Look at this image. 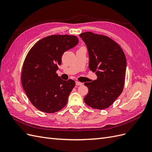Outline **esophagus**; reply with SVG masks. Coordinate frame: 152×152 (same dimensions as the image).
<instances>
[{"instance_id": "obj_1", "label": "esophagus", "mask_w": 152, "mask_h": 152, "mask_svg": "<svg viewBox=\"0 0 152 152\" xmlns=\"http://www.w3.org/2000/svg\"><path fill=\"white\" fill-rule=\"evenodd\" d=\"M75 84H76L77 86H82V82H79V81H76V82H75Z\"/></svg>"}]
</instances>
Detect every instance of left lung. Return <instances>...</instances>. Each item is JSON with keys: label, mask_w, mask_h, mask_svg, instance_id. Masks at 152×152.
Returning a JSON list of instances; mask_svg holds the SVG:
<instances>
[{"label": "left lung", "mask_w": 152, "mask_h": 152, "mask_svg": "<svg viewBox=\"0 0 152 152\" xmlns=\"http://www.w3.org/2000/svg\"><path fill=\"white\" fill-rule=\"evenodd\" d=\"M79 36L88 49L89 68L97 75L96 80L84 83L89 91L84 100L91 108L105 109L123 91L127 65L125 54L120 45L107 36L90 31Z\"/></svg>", "instance_id": "1"}]
</instances>
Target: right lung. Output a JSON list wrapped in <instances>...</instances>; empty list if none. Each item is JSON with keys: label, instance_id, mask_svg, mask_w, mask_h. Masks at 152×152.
I'll list each match as a JSON object with an SVG mask.
<instances>
[{"label": "right lung", "instance_id": "right-lung-1", "mask_svg": "<svg viewBox=\"0 0 152 152\" xmlns=\"http://www.w3.org/2000/svg\"><path fill=\"white\" fill-rule=\"evenodd\" d=\"M78 42L74 35H53L39 40L27 54L21 83L30 102L40 111L53 113L66 104L75 82L61 79L56 71L63 53Z\"/></svg>", "mask_w": 152, "mask_h": 152}]
</instances>
